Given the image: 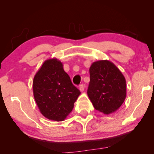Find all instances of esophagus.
<instances>
[{
    "label": "esophagus",
    "mask_w": 154,
    "mask_h": 154,
    "mask_svg": "<svg viewBox=\"0 0 154 154\" xmlns=\"http://www.w3.org/2000/svg\"><path fill=\"white\" fill-rule=\"evenodd\" d=\"M79 91H80L81 92H83V91H84V89H85L84 85H83L82 84V85H79Z\"/></svg>",
    "instance_id": "34e87169"
}]
</instances>
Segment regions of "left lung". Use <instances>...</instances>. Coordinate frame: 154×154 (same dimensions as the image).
Masks as SVG:
<instances>
[{"label":"left lung","instance_id":"8db88e82","mask_svg":"<svg viewBox=\"0 0 154 154\" xmlns=\"http://www.w3.org/2000/svg\"><path fill=\"white\" fill-rule=\"evenodd\" d=\"M88 95L97 111L115 112L126 98V79L114 63L108 60L93 62L90 67Z\"/></svg>","mask_w":154,"mask_h":154}]
</instances>
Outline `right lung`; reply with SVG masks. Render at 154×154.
Instances as JSON below:
<instances>
[{
    "label": "right lung",
    "instance_id": "right-lung-1",
    "mask_svg": "<svg viewBox=\"0 0 154 154\" xmlns=\"http://www.w3.org/2000/svg\"><path fill=\"white\" fill-rule=\"evenodd\" d=\"M32 89L40 113L47 119L56 122L66 119L80 95L63 70V63L56 58L44 61L35 74Z\"/></svg>",
    "mask_w": 154,
    "mask_h": 154
}]
</instances>
